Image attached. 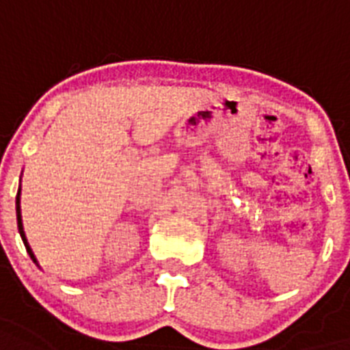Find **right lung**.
<instances>
[{
  "mask_svg": "<svg viewBox=\"0 0 350 350\" xmlns=\"http://www.w3.org/2000/svg\"><path fill=\"white\" fill-rule=\"evenodd\" d=\"M16 215H18V228H19V235H21V239H23V244H25V248H27L28 255H30V257H32L33 262L37 264L36 255H33L32 248H30V244H28L27 235H25V228H23V219H21V185H19L18 196H16ZM37 266H39V264H37Z\"/></svg>",
  "mask_w": 350,
  "mask_h": 350,
  "instance_id": "1",
  "label": "right lung"
}]
</instances>
